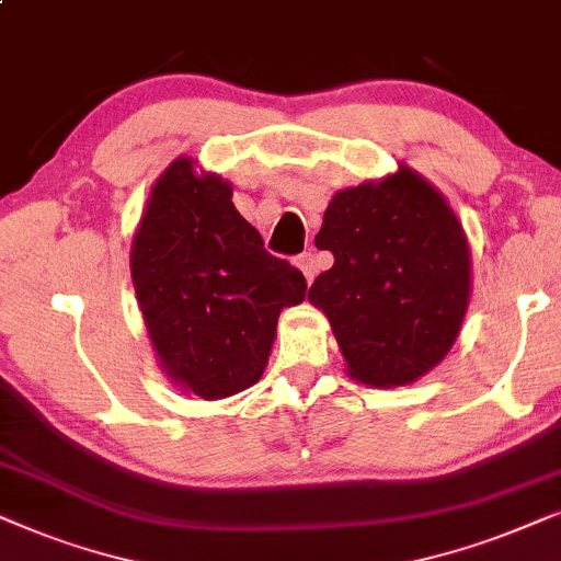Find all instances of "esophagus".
I'll list each match as a JSON object with an SVG mask.
<instances>
[{"instance_id": "1", "label": "esophagus", "mask_w": 561, "mask_h": 561, "mask_svg": "<svg viewBox=\"0 0 561 561\" xmlns=\"http://www.w3.org/2000/svg\"><path fill=\"white\" fill-rule=\"evenodd\" d=\"M295 264L302 272L305 279L308 282L316 279V256H312V253H300V256L295 259Z\"/></svg>"}]
</instances>
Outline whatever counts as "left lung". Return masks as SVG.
Listing matches in <instances>:
<instances>
[{
	"label": "left lung",
	"mask_w": 561,
	"mask_h": 561,
	"mask_svg": "<svg viewBox=\"0 0 561 561\" xmlns=\"http://www.w3.org/2000/svg\"><path fill=\"white\" fill-rule=\"evenodd\" d=\"M333 266L308 300L356 382L402 387L444 362L472 295V251L449 199L400 163L335 192L316 236Z\"/></svg>",
	"instance_id": "1"
}]
</instances>
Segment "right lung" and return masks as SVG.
<instances>
[{
  "label": "right lung",
  "mask_w": 561,
  "mask_h": 561,
  "mask_svg": "<svg viewBox=\"0 0 561 561\" xmlns=\"http://www.w3.org/2000/svg\"><path fill=\"white\" fill-rule=\"evenodd\" d=\"M130 274L153 354L184 394L222 400L256 385L279 312L305 276L264 251L233 186L179 156L161 171L130 245Z\"/></svg>",
  "instance_id": "1"
}]
</instances>
